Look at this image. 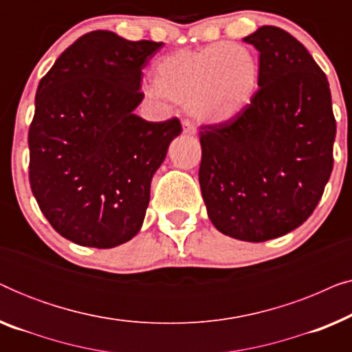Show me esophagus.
<instances>
[{
  "instance_id": "esophagus-1",
  "label": "esophagus",
  "mask_w": 352,
  "mask_h": 352,
  "mask_svg": "<svg viewBox=\"0 0 352 352\" xmlns=\"http://www.w3.org/2000/svg\"><path fill=\"white\" fill-rule=\"evenodd\" d=\"M182 131H184L186 134H195L197 128H195V124L190 122V120H184V122H182Z\"/></svg>"
}]
</instances>
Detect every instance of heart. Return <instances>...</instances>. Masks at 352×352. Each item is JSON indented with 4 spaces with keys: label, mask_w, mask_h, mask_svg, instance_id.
<instances>
[{
    "label": "heart",
    "mask_w": 352,
    "mask_h": 352,
    "mask_svg": "<svg viewBox=\"0 0 352 352\" xmlns=\"http://www.w3.org/2000/svg\"><path fill=\"white\" fill-rule=\"evenodd\" d=\"M152 78L162 98L186 105L201 122L223 123L253 102L259 62L247 46L214 43L163 56L153 65Z\"/></svg>",
    "instance_id": "1"
}]
</instances>
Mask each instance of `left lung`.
<instances>
[{
  "label": "left lung",
  "mask_w": 352,
  "mask_h": 352,
  "mask_svg": "<svg viewBox=\"0 0 352 352\" xmlns=\"http://www.w3.org/2000/svg\"><path fill=\"white\" fill-rule=\"evenodd\" d=\"M259 51V89L228 122L200 126L199 181L208 218L229 237L264 242L312 214L333 170L329 80L278 27L243 38Z\"/></svg>",
  "instance_id": "1"
}]
</instances>
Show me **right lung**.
<instances>
[{
	"label": "right lung",
	"mask_w": 352,
	"mask_h": 352,
	"mask_svg": "<svg viewBox=\"0 0 352 352\" xmlns=\"http://www.w3.org/2000/svg\"><path fill=\"white\" fill-rule=\"evenodd\" d=\"M162 46L89 32L38 85L28 179L41 213L70 242L113 248L141 229L152 176L182 131L177 118L134 113L142 69Z\"/></svg>",
	"instance_id": "right-lung-1"
}]
</instances>
